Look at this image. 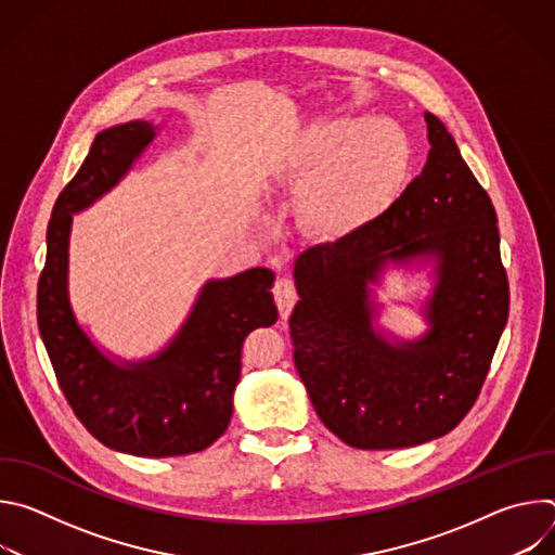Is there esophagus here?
<instances>
[{
    "label": "esophagus",
    "mask_w": 555,
    "mask_h": 555,
    "mask_svg": "<svg viewBox=\"0 0 555 555\" xmlns=\"http://www.w3.org/2000/svg\"><path fill=\"white\" fill-rule=\"evenodd\" d=\"M274 300H276V307H279V313L283 315V319H287V315L292 313L296 300H298V289H296V283L292 279H279L274 283Z\"/></svg>",
    "instance_id": "esophagus-1"
}]
</instances>
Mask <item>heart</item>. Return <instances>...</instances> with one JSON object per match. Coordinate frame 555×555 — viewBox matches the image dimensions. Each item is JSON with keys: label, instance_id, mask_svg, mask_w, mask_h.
<instances>
[{"label": "heart", "instance_id": "heart-1", "mask_svg": "<svg viewBox=\"0 0 555 555\" xmlns=\"http://www.w3.org/2000/svg\"><path fill=\"white\" fill-rule=\"evenodd\" d=\"M413 165V140L402 125L373 116H325L283 142L268 173L276 186L321 178L307 202L305 221L319 236L340 240L382 217L404 195Z\"/></svg>", "mask_w": 555, "mask_h": 555}]
</instances>
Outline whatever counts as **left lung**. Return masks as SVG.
<instances>
[{"label": "left lung", "mask_w": 555, "mask_h": 555, "mask_svg": "<svg viewBox=\"0 0 555 555\" xmlns=\"http://www.w3.org/2000/svg\"><path fill=\"white\" fill-rule=\"evenodd\" d=\"M428 160L382 217L294 266V364L321 422L347 446L392 450L450 433L477 402L509 313L490 195L435 114ZM433 256L431 330L388 344L370 325L367 283L386 262Z\"/></svg>", "instance_id": "1"}]
</instances>
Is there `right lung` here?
Masks as SVG:
<instances>
[{
    "label": "right lung",
    "mask_w": 555,
    "mask_h": 555,
    "mask_svg": "<svg viewBox=\"0 0 555 555\" xmlns=\"http://www.w3.org/2000/svg\"><path fill=\"white\" fill-rule=\"evenodd\" d=\"M144 120L101 131L61 191L48 223L37 285V323L74 415L103 446L135 456H178L208 448L232 417V392L250 332L276 323L274 274L253 268L208 281L173 343L144 362H112L78 327L67 298L72 215L118 184L153 142Z\"/></svg>",
    "instance_id": "add662e5"
}]
</instances>
